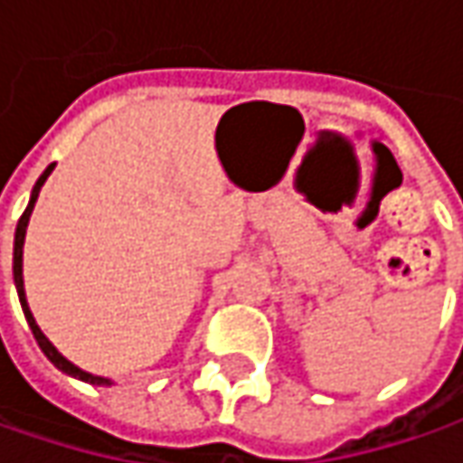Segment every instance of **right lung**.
<instances>
[{
  "mask_svg": "<svg viewBox=\"0 0 463 463\" xmlns=\"http://www.w3.org/2000/svg\"><path fill=\"white\" fill-rule=\"evenodd\" d=\"M56 164H51V166L45 168L41 174V179L35 182L33 186V194H30V202H27V207H24L23 217H20V222H17V231H14V261H12V274H14V287H17V295H20V305H23L24 312V320H27V326L33 330V335H35V341L41 345V351L48 356V361L61 369L63 374L76 376V379H81V382H89V384H112L109 379H104V376H94L89 374V372H81L79 366H73L71 361L63 359L61 354L56 351V345L48 341L45 335H43V330L35 323V317H33V312L27 307V299H24V281H23V246H24V231H27V222H30V215H33V207H35V200H38V194H41V186L45 184V179L51 176V171H53Z\"/></svg>",
  "mask_w": 463,
  "mask_h": 463,
  "instance_id": "1",
  "label": "right lung"
}]
</instances>
